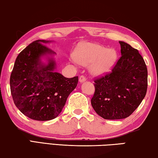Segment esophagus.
<instances>
[{
	"label": "esophagus",
	"mask_w": 158,
	"mask_h": 158,
	"mask_svg": "<svg viewBox=\"0 0 158 158\" xmlns=\"http://www.w3.org/2000/svg\"><path fill=\"white\" fill-rule=\"evenodd\" d=\"M85 81H86V77H85L84 76H81L79 77V81L81 82H85Z\"/></svg>",
	"instance_id": "obj_1"
}]
</instances>
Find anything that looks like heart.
I'll list each match as a JSON object with an SVG mask.
<instances>
[{
	"label": "heart",
	"instance_id": "1",
	"mask_svg": "<svg viewBox=\"0 0 158 158\" xmlns=\"http://www.w3.org/2000/svg\"><path fill=\"white\" fill-rule=\"evenodd\" d=\"M117 54L113 49H107L96 43H86L72 56L74 61L82 65H89V70L94 76L104 75L109 72L115 63Z\"/></svg>",
	"mask_w": 158,
	"mask_h": 158
}]
</instances>
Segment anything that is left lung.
<instances>
[{"label": "left lung", "mask_w": 158, "mask_h": 158, "mask_svg": "<svg viewBox=\"0 0 158 158\" xmlns=\"http://www.w3.org/2000/svg\"><path fill=\"white\" fill-rule=\"evenodd\" d=\"M121 56L110 73L94 80L93 108L106 120L130 116L144 99L148 87V71L136 49L119 41Z\"/></svg>", "instance_id": "obj_1"}]
</instances>
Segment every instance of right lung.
Instances as JSON below:
<instances>
[{"label": "right lung", "mask_w": 158, "mask_h": 158, "mask_svg": "<svg viewBox=\"0 0 158 158\" xmlns=\"http://www.w3.org/2000/svg\"><path fill=\"white\" fill-rule=\"evenodd\" d=\"M37 40L18 55L10 79L14 103L23 114L35 120H50L57 117L67 98L76 88L78 77L68 78L55 71L56 63L48 57V64L40 57L55 54Z\"/></svg>", "instance_id": "1"}]
</instances>
